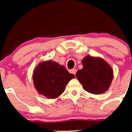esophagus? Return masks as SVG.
<instances>
[{
  "label": "esophagus",
  "mask_w": 132,
  "mask_h": 132,
  "mask_svg": "<svg viewBox=\"0 0 132 132\" xmlns=\"http://www.w3.org/2000/svg\"><path fill=\"white\" fill-rule=\"evenodd\" d=\"M76 71L77 70L76 69H71V70L70 71V72L71 73H72L74 74V75H76Z\"/></svg>",
  "instance_id": "1"
}]
</instances>
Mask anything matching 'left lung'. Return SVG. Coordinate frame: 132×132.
<instances>
[{"label": "left lung", "instance_id": "obj_1", "mask_svg": "<svg viewBox=\"0 0 132 132\" xmlns=\"http://www.w3.org/2000/svg\"><path fill=\"white\" fill-rule=\"evenodd\" d=\"M83 68L77 71L76 77L84 90L93 94L104 93L109 89L113 79L110 65L99 57L87 56L82 61Z\"/></svg>", "mask_w": 132, "mask_h": 132}]
</instances>
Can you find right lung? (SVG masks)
Wrapping results in <instances>:
<instances>
[{
  "mask_svg": "<svg viewBox=\"0 0 132 132\" xmlns=\"http://www.w3.org/2000/svg\"><path fill=\"white\" fill-rule=\"evenodd\" d=\"M75 76L63 66L52 61L40 63L33 72V83L41 94L54 99L64 91L68 82Z\"/></svg>",
  "mask_w": 132,
  "mask_h": 132,
  "instance_id": "add662e5",
  "label": "right lung"
}]
</instances>
